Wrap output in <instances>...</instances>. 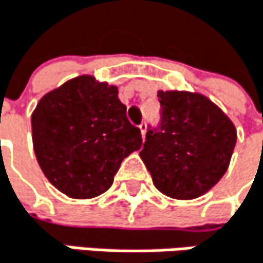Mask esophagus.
<instances>
[{
  "label": "esophagus",
  "mask_w": 263,
  "mask_h": 263,
  "mask_svg": "<svg viewBox=\"0 0 263 263\" xmlns=\"http://www.w3.org/2000/svg\"><path fill=\"white\" fill-rule=\"evenodd\" d=\"M139 127H140V133H142V137L145 139V134H146V123H140V124H139Z\"/></svg>",
  "instance_id": "esophagus-1"
}]
</instances>
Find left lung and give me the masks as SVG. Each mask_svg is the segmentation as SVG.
<instances>
[{
    "label": "left lung",
    "instance_id": "left-lung-1",
    "mask_svg": "<svg viewBox=\"0 0 263 263\" xmlns=\"http://www.w3.org/2000/svg\"><path fill=\"white\" fill-rule=\"evenodd\" d=\"M157 97L159 123L148 126L140 157L163 195L198 198L226 173L237 130L221 109L198 93L159 91Z\"/></svg>",
    "mask_w": 263,
    "mask_h": 263
}]
</instances>
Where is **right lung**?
I'll return each instance as SVG.
<instances>
[{
  "mask_svg": "<svg viewBox=\"0 0 263 263\" xmlns=\"http://www.w3.org/2000/svg\"><path fill=\"white\" fill-rule=\"evenodd\" d=\"M32 142L42 172L62 193L87 199L104 193L120 163L142 146L114 85L79 76L49 91L32 114Z\"/></svg>",
  "mask_w": 263,
  "mask_h": 263,
  "instance_id": "obj_1",
  "label": "right lung"
}]
</instances>
